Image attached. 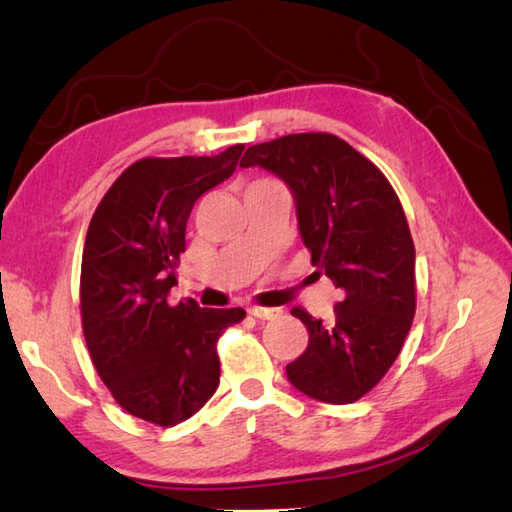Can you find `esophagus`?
Here are the masks:
<instances>
[{
    "instance_id": "obj_1",
    "label": "esophagus",
    "mask_w": 512,
    "mask_h": 512,
    "mask_svg": "<svg viewBox=\"0 0 512 512\" xmlns=\"http://www.w3.org/2000/svg\"><path fill=\"white\" fill-rule=\"evenodd\" d=\"M247 312L251 317H256V319H276L281 315V310H276V308H261V306H251V308H247Z\"/></svg>"
}]
</instances>
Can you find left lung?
Returning <instances> with one entry per match:
<instances>
[{
    "label": "left lung",
    "mask_w": 512,
    "mask_h": 512,
    "mask_svg": "<svg viewBox=\"0 0 512 512\" xmlns=\"http://www.w3.org/2000/svg\"><path fill=\"white\" fill-rule=\"evenodd\" d=\"M240 166H261L290 186L315 274L344 294L333 324L292 310L310 339L285 369L288 380L328 405L360 400L396 362L416 312V249L396 191L378 166L326 132L258 143Z\"/></svg>",
    "instance_id": "1"
}]
</instances>
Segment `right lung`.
Segmentation results:
<instances>
[{
	"label": "right lung",
	"instance_id": "1",
	"mask_svg": "<svg viewBox=\"0 0 512 512\" xmlns=\"http://www.w3.org/2000/svg\"><path fill=\"white\" fill-rule=\"evenodd\" d=\"M245 146L215 157H146L125 168L89 222L80 315L98 375L114 400L148 423L173 427L220 384L215 344L242 308L168 303L197 197L233 175Z\"/></svg>",
	"mask_w": 512,
	"mask_h": 512
}]
</instances>
